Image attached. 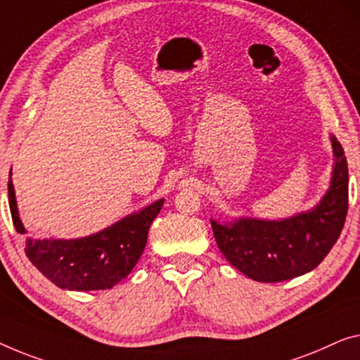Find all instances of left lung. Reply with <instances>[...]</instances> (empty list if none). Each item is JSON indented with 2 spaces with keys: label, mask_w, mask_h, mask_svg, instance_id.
Instances as JSON below:
<instances>
[{
  "label": "left lung",
  "mask_w": 360,
  "mask_h": 360,
  "mask_svg": "<svg viewBox=\"0 0 360 360\" xmlns=\"http://www.w3.org/2000/svg\"><path fill=\"white\" fill-rule=\"evenodd\" d=\"M330 187L314 208L281 219L240 217L210 219L214 240L234 268L260 283H278L312 271L340 238L347 213V162L335 136Z\"/></svg>",
  "instance_id": "8db88e82"
}]
</instances>
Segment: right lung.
Returning a JSON list of instances; mask_svg holds the SVG:
<instances>
[{"label":"right lung","instance_id":"1","mask_svg":"<svg viewBox=\"0 0 360 360\" xmlns=\"http://www.w3.org/2000/svg\"><path fill=\"white\" fill-rule=\"evenodd\" d=\"M9 171L8 197L15 231L25 234ZM165 198L121 218L101 231L77 239L25 240V255L41 275L69 291L111 289L134 270L147 244L150 224L162 210Z\"/></svg>","mask_w":360,"mask_h":360}]
</instances>
